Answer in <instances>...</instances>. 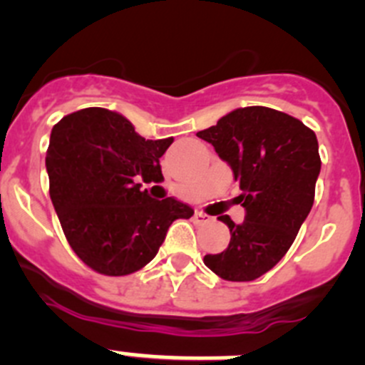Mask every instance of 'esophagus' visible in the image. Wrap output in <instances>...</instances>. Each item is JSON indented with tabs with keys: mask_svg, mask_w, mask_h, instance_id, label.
<instances>
[{
	"mask_svg": "<svg viewBox=\"0 0 365 365\" xmlns=\"http://www.w3.org/2000/svg\"><path fill=\"white\" fill-rule=\"evenodd\" d=\"M193 220H195V223H209L211 222V216L205 215V212H202V211H197L195 212Z\"/></svg>",
	"mask_w": 365,
	"mask_h": 365,
	"instance_id": "esophagus-1",
	"label": "esophagus"
}]
</instances>
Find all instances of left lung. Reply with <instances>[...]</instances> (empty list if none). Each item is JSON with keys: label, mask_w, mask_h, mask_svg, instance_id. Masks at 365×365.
<instances>
[{"label": "left lung", "mask_w": 365, "mask_h": 365, "mask_svg": "<svg viewBox=\"0 0 365 365\" xmlns=\"http://www.w3.org/2000/svg\"><path fill=\"white\" fill-rule=\"evenodd\" d=\"M197 136L230 165L247 211L241 225L220 216L230 243L205 255L204 264L223 280L250 282L287 254L312 209L321 170L317 138L302 120L266 106L237 108Z\"/></svg>", "instance_id": "left-lung-1"}]
</instances>
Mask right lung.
Returning <instances> with one entry per match:
<instances>
[{"instance_id": "add662e5", "label": "right lung", "mask_w": 365, "mask_h": 365, "mask_svg": "<svg viewBox=\"0 0 365 365\" xmlns=\"http://www.w3.org/2000/svg\"><path fill=\"white\" fill-rule=\"evenodd\" d=\"M174 138L145 140L120 113L85 108L53 125L46 153L49 197L68 245L101 275L124 277L156 257L168 227L191 218L175 198L154 200L143 182L161 181L160 158Z\"/></svg>"}]
</instances>
